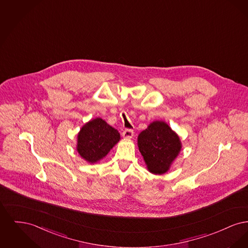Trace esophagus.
<instances>
[{"mask_svg": "<svg viewBox=\"0 0 248 248\" xmlns=\"http://www.w3.org/2000/svg\"><path fill=\"white\" fill-rule=\"evenodd\" d=\"M134 136V131L131 129H125L123 132V138L126 139V140H130L132 139Z\"/></svg>", "mask_w": 248, "mask_h": 248, "instance_id": "34e87169", "label": "esophagus"}]
</instances>
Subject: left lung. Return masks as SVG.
Masks as SVG:
<instances>
[{
	"label": "left lung",
	"instance_id": "1",
	"mask_svg": "<svg viewBox=\"0 0 248 248\" xmlns=\"http://www.w3.org/2000/svg\"><path fill=\"white\" fill-rule=\"evenodd\" d=\"M138 146L147 169L154 175L166 173L182 148L177 133L164 121H154L143 130Z\"/></svg>",
	"mask_w": 248,
	"mask_h": 248
}]
</instances>
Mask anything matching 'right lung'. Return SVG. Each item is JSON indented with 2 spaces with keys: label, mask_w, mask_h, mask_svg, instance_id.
Segmentation results:
<instances>
[{
  "label": "right lung",
  "mask_w": 248,
  "mask_h": 248,
  "mask_svg": "<svg viewBox=\"0 0 248 248\" xmlns=\"http://www.w3.org/2000/svg\"><path fill=\"white\" fill-rule=\"evenodd\" d=\"M120 140L118 130L98 117L83 124L77 135L76 150L84 161L95 164L103 159Z\"/></svg>",
  "instance_id": "right-lung-1"
}]
</instances>
